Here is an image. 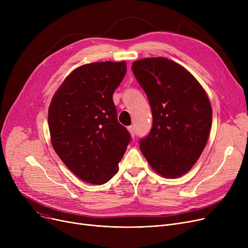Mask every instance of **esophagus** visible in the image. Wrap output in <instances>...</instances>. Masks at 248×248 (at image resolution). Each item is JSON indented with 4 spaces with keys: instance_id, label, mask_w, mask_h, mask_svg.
<instances>
[{
    "instance_id": "34e87169",
    "label": "esophagus",
    "mask_w": 248,
    "mask_h": 248,
    "mask_svg": "<svg viewBox=\"0 0 248 248\" xmlns=\"http://www.w3.org/2000/svg\"><path fill=\"white\" fill-rule=\"evenodd\" d=\"M127 128H128L129 133H131V135H132L133 137H135V135H136V129H135V126H128Z\"/></svg>"
}]
</instances>
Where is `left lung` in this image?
<instances>
[{"instance_id":"left-lung-1","label":"left lung","mask_w":248,"mask_h":248,"mask_svg":"<svg viewBox=\"0 0 248 248\" xmlns=\"http://www.w3.org/2000/svg\"><path fill=\"white\" fill-rule=\"evenodd\" d=\"M132 69L153 114L151 132L140 140V149L163 177L183 176L198 161L211 128L205 90L184 67L164 57L135 61Z\"/></svg>"}]
</instances>
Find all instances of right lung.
Wrapping results in <instances>:
<instances>
[{"instance_id":"1","label":"right lung","mask_w":248,"mask_h":248,"mask_svg":"<svg viewBox=\"0 0 248 248\" xmlns=\"http://www.w3.org/2000/svg\"><path fill=\"white\" fill-rule=\"evenodd\" d=\"M125 72L124 61L82 65L66 77L50 103L52 146L69 170L86 183H107L132 140L117 121L112 100Z\"/></svg>"}]
</instances>
